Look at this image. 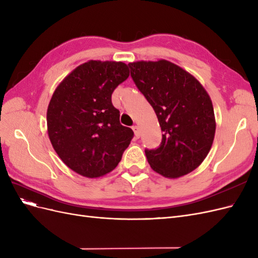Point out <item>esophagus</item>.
I'll use <instances>...</instances> for the list:
<instances>
[{
  "instance_id": "1",
  "label": "esophagus",
  "mask_w": 258,
  "mask_h": 258,
  "mask_svg": "<svg viewBox=\"0 0 258 258\" xmlns=\"http://www.w3.org/2000/svg\"><path fill=\"white\" fill-rule=\"evenodd\" d=\"M132 130H134V132H135L136 139H139V138H140V135H141V132H140L139 126H134V127H132Z\"/></svg>"
}]
</instances>
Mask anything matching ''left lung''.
Masks as SVG:
<instances>
[{
  "label": "left lung",
  "mask_w": 258,
  "mask_h": 258,
  "mask_svg": "<svg viewBox=\"0 0 258 258\" xmlns=\"http://www.w3.org/2000/svg\"><path fill=\"white\" fill-rule=\"evenodd\" d=\"M128 66L163 134L157 148L145 150L148 163L170 178L191 172L205 160L214 140V111L208 92L192 75L167 60Z\"/></svg>",
  "instance_id": "1"
}]
</instances>
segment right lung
<instances>
[{
  "mask_svg": "<svg viewBox=\"0 0 258 258\" xmlns=\"http://www.w3.org/2000/svg\"><path fill=\"white\" fill-rule=\"evenodd\" d=\"M129 76L123 62L91 60L54 90L47 110L50 142L66 165L86 177L114 170L134 138L112 103L114 89Z\"/></svg>",
  "mask_w": 258,
  "mask_h": 258,
  "instance_id": "obj_1",
  "label": "right lung"
}]
</instances>
